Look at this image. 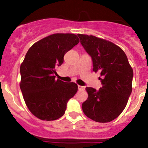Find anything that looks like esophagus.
<instances>
[{
    "mask_svg": "<svg viewBox=\"0 0 148 148\" xmlns=\"http://www.w3.org/2000/svg\"><path fill=\"white\" fill-rule=\"evenodd\" d=\"M78 88H79V90H85V89H86V87L85 86H78Z\"/></svg>",
    "mask_w": 148,
    "mask_h": 148,
    "instance_id": "obj_1",
    "label": "esophagus"
}]
</instances>
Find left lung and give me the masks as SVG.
Returning <instances> with one entry per match:
<instances>
[{
	"label": "left lung",
	"instance_id": "obj_1",
	"mask_svg": "<svg viewBox=\"0 0 148 148\" xmlns=\"http://www.w3.org/2000/svg\"><path fill=\"white\" fill-rule=\"evenodd\" d=\"M81 45L92 60L94 72H99L102 87L86 88L88 97L82 103L88 118L108 123L120 115L132 90L133 69L123 49L92 35L78 34Z\"/></svg>",
	"mask_w": 148,
	"mask_h": 148
}]
</instances>
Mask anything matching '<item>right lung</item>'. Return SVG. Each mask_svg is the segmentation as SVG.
Here are the masks:
<instances>
[{"label":"right lung","mask_w":148,"mask_h":148,"mask_svg":"<svg viewBox=\"0 0 148 148\" xmlns=\"http://www.w3.org/2000/svg\"><path fill=\"white\" fill-rule=\"evenodd\" d=\"M79 39L74 34L57 33L35 43L20 67V88L25 104L37 118L55 120L64 115L67 102L78 90L75 83L56 79L55 68Z\"/></svg>","instance_id":"obj_1"}]
</instances>
